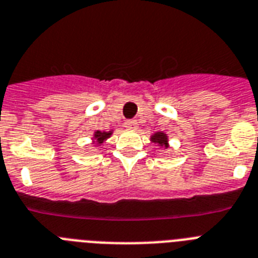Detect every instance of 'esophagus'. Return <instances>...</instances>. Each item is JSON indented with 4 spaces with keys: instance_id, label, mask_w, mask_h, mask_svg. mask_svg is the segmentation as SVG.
Masks as SVG:
<instances>
[{
    "instance_id": "34e87169",
    "label": "esophagus",
    "mask_w": 258,
    "mask_h": 258,
    "mask_svg": "<svg viewBox=\"0 0 258 258\" xmlns=\"http://www.w3.org/2000/svg\"><path fill=\"white\" fill-rule=\"evenodd\" d=\"M124 127L127 130H136L138 128V122L136 120H125Z\"/></svg>"
}]
</instances>
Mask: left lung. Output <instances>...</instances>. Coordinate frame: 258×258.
<instances>
[{"mask_svg":"<svg viewBox=\"0 0 258 258\" xmlns=\"http://www.w3.org/2000/svg\"><path fill=\"white\" fill-rule=\"evenodd\" d=\"M151 142L157 144L159 147H164V148H168L169 147V143H168V135L162 131H159V133H155L152 136H151Z\"/></svg>","mask_w":258,"mask_h":258,"instance_id":"8db88e82","label":"left lung"}]
</instances>
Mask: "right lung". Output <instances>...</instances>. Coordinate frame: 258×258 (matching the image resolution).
Wrapping results in <instances>:
<instances>
[{
    "label": "right lung",
    "mask_w": 258,
    "mask_h": 258,
    "mask_svg": "<svg viewBox=\"0 0 258 258\" xmlns=\"http://www.w3.org/2000/svg\"><path fill=\"white\" fill-rule=\"evenodd\" d=\"M111 135H112V130L111 131H109V133H106V131H96L94 135H93V144H96V146H102L103 143L109 139Z\"/></svg>",
    "instance_id": "obj_1"
}]
</instances>
